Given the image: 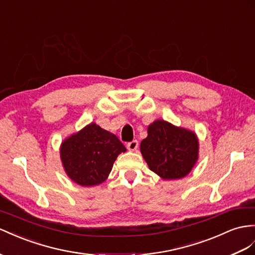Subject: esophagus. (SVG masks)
<instances>
[{
    "label": "esophagus",
    "mask_w": 255,
    "mask_h": 255,
    "mask_svg": "<svg viewBox=\"0 0 255 255\" xmlns=\"http://www.w3.org/2000/svg\"><path fill=\"white\" fill-rule=\"evenodd\" d=\"M138 145H139L138 141L132 140L131 142H128L127 143V148L129 149V151H135V149L138 148Z\"/></svg>",
    "instance_id": "34e87169"
}]
</instances>
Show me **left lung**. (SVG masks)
<instances>
[{
    "mask_svg": "<svg viewBox=\"0 0 255 255\" xmlns=\"http://www.w3.org/2000/svg\"><path fill=\"white\" fill-rule=\"evenodd\" d=\"M149 169L165 180L185 177L198 158V140L194 132L165 121H156L147 128L140 145Z\"/></svg>",
    "mask_w": 255,
    "mask_h": 255,
    "instance_id": "obj_1",
    "label": "left lung"
}]
</instances>
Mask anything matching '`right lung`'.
Instances as JSON below:
<instances>
[{
	"label": "right lung",
	"instance_id": "1",
	"mask_svg": "<svg viewBox=\"0 0 255 255\" xmlns=\"http://www.w3.org/2000/svg\"><path fill=\"white\" fill-rule=\"evenodd\" d=\"M122 152L126 147L119 138L93 123L62 142L60 156L65 172L75 183L93 186L108 178Z\"/></svg>",
	"mask_w": 255,
	"mask_h": 255
}]
</instances>
